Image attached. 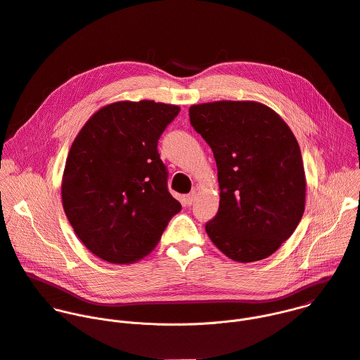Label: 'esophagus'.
Segmentation results:
<instances>
[{"instance_id": "obj_1", "label": "esophagus", "mask_w": 360, "mask_h": 360, "mask_svg": "<svg viewBox=\"0 0 360 360\" xmlns=\"http://www.w3.org/2000/svg\"><path fill=\"white\" fill-rule=\"evenodd\" d=\"M195 196H196V192L192 191L191 193H188V195L184 198V203L186 205V207H191V205H192L193 200H195Z\"/></svg>"}]
</instances>
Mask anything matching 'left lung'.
<instances>
[{"label": "left lung", "mask_w": 360, "mask_h": 360, "mask_svg": "<svg viewBox=\"0 0 360 360\" xmlns=\"http://www.w3.org/2000/svg\"><path fill=\"white\" fill-rule=\"evenodd\" d=\"M191 125L214 152L219 210L205 229L229 259L271 256L304 211L306 178L288 124L256 101H215L189 108Z\"/></svg>", "instance_id": "1"}]
</instances>
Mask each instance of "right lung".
Segmentation results:
<instances>
[{
    "label": "right lung",
    "instance_id": "1",
    "mask_svg": "<svg viewBox=\"0 0 360 360\" xmlns=\"http://www.w3.org/2000/svg\"><path fill=\"white\" fill-rule=\"evenodd\" d=\"M179 111L149 99L112 102L85 122L71 145L63 207L79 240L105 262L142 259L181 211L157 149Z\"/></svg>",
    "mask_w": 360,
    "mask_h": 360
}]
</instances>
